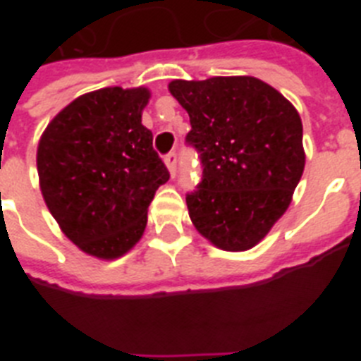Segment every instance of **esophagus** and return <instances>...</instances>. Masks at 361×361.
I'll return each instance as SVG.
<instances>
[{"mask_svg":"<svg viewBox=\"0 0 361 361\" xmlns=\"http://www.w3.org/2000/svg\"><path fill=\"white\" fill-rule=\"evenodd\" d=\"M164 162H166V168H168V171H170L171 177H175V173H177V153L175 152L168 153V155L164 157Z\"/></svg>","mask_w":361,"mask_h":361,"instance_id":"1","label":"esophagus"}]
</instances>
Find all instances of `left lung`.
<instances>
[{"label": "left lung", "instance_id": "1", "mask_svg": "<svg viewBox=\"0 0 361 361\" xmlns=\"http://www.w3.org/2000/svg\"><path fill=\"white\" fill-rule=\"evenodd\" d=\"M168 90L190 116L186 142L202 162V180L186 197L191 222L219 250H251L289 208L304 173L298 111L251 75L175 79Z\"/></svg>", "mask_w": 361, "mask_h": 361}]
</instances>
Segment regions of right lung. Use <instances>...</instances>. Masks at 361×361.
<instances>
[{"mask_svg": "<svg viewBox=\"0 0 361 361\" xmlns=\"http://www.w3.org/2000/svg\"><path fill=\"white\" fill-rule=\"evenodd\" d=\"M145 86L73 99L44 128L37 175L44 204L86 255L114 260L141 240L148 206L170 173L142 126Z\"/></svg>", "mask_w": 361, "mask_h": 361, "instance_id": "add662e5", "label": "right lung"}]
</instances>
